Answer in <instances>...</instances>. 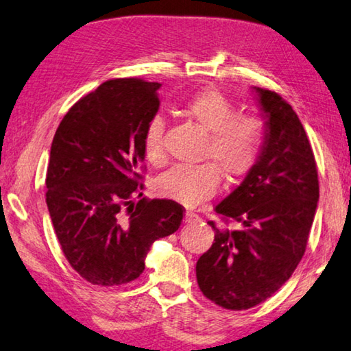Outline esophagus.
Segmentation results:
<instances>
[{
  "label": "esophagus",
  "instance_id": "obj_1",
  "mask_svg": "<svg viewBox=\"0 0 351 351\" xmlns=\"http://www.w3.org/2000/svg\"><path fill=\"white\" fill-rule=\"evenodd\" d=\"M198 220H199V217L195 213H192V210H186V214H184L186 223H193V221H198Z\"/></svg>",
  "mask_w": 351,
  "mask_h": 351
}]
</instances>
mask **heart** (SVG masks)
Instances as JSON below:
<instances>
[{
	"label": "heart",
	"instance_id": "heart-1",
	"mask_svg": "<svg viewBox=\"0 0 351 351\" xmlns=\"http://www.w3.org/2000/svg\"><path fill=\"white\" fill-rule=\"evenodd\" d=\"M236 106L220 90L203 88L186 99L181 114L206 132L203 158L213 164L176 165L156 181L160 197L195 206L214 195L220 173L228 181L245 176L254 165L264 141V121L254 114H236ZM165 121L156 115L143 132V153L154 165L164 162Z\"/></svg>",
	"mask_w": 351,
	"mask_h": 351
}]
</instances>
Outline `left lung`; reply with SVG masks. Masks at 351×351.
Wrapping results in <instances>:
<instances>
[{"instance_id":"8db88e82","label":"left lung","mask_w":351,"mask_h":351,"mask_svg":"<svg viewBox=\"0 0 351 351\" xmlns=\"http://www.w3.org/2000/svg\"><path fill=\"white\" fill-rule=\"evenodd\" d=\"M254 92L265 119L263 149L242 184L215 206L225 221L242 226L208 221L214 243L197 263L203 295L231 311L265 302L292 276L319 202L314 153L295 110L276 92Z\"/></svg>"}]
</instances>
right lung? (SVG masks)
<instances>
[{
    "label": "right lung",
    "instance_id": "right-lung-1",
    "mask_svg": "<svg viewBox=\"0 0 351 351\" xmlns=\"http://www.w3.org/2000/svg\"><path fill=\"white\" fill-rule=\"evenodd\" d=\"M159 82L109 80L71 106L56 131L47 204L70 265L97 286L145 270L149 247L180 228L184 208L142 197L143 132L159 109Z\"/></svg>",
    "mask_w": 351,
    "mask_h": 351
}]
</instances>
